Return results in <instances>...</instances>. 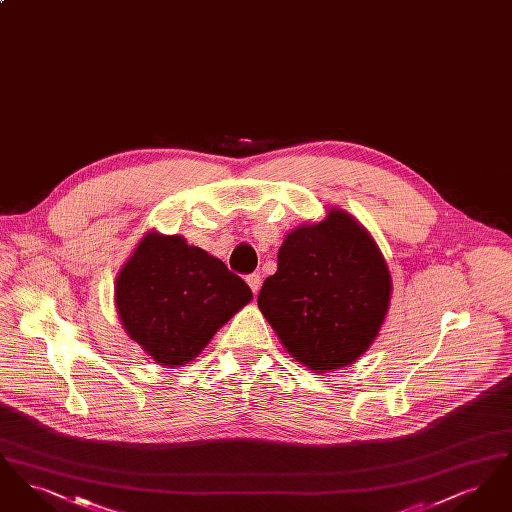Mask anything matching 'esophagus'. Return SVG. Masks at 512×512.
<instances>
[{
  "instance_id": "34e87169",
  "label": "esophagus",
  "mask_w": 512,
  "mask_h": 512,
  "mask_svg": "<svg viewBox=\"0 0 512 512\" xmlns=\"http://www.w3.org/2000/svg\"><path fill=\"white\" fill-rule=\"evenodd\" d=\"M245 282H247V286L251 288V292L257 295L259 288H261V276H259L257 272H253V274H247V276H245Z\"/></svg>"
}]
</instances>
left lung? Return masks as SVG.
I'll return each instance as SVG.
<instances>
[{"mask_svg":"<svg viewBox=\"0 0 512 512\" xmlns=\"http://www.w3.org/2000/svg\"><path fill=\"white\" fill-rule=\"evenodd\" d=\"M391 276L380 247L349 213L292 230L257 305L286 351L315 372L355 363L388 313Z\"/></svg>","mask_w":512,"mask_h":512,"instance_id":"obj_1","label":"left lung"}]
</instances>
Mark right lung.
Returning <instances> with one entry per match:
<instances>
[{
	"instance_id": "1",
	"label": "right lung",
	"mask_w": 512,
	"mask_h": 512,
	"mask_svg": "<svg viewBox=\"0 0 512 512\" xmlns=\"http://www.w3.org/2000/svg\"><path fill=\"white\" fill-rule=\"evenodd\" d=\"M251 297L238 274L178 234H146L115 282L126 334L163 366L190 363Z\"/></svg>"
}]
</instances>
